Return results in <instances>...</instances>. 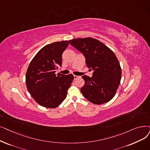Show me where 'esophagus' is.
<instances>
[{"instance_id":"1","label":"esophagus","mask_w":150,"mask_h":150,"mask_svg":"<svg viewBox=\"0 0 150 150\" xmlns=\"http://www.w3.org/2000/svg\"><path fill=\"white\" fill-rule=\"evenodd\" d=\"M80 76H78V75H74V79L76 80L77 79H79V78H80Z\"/></svg>"}]
</instances>
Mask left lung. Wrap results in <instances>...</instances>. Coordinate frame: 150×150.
Masks as SVG:
<instances>
[{"instance_id":"1","label":"left lung","mask_w":150,"mask_h":150,"mask_svg":"<svg viewBox=\"0 0 150 150\" xmlns=\"http://www.w3.org/2000/svg\"><path fill=\"white\" fill-rule=\"evenodd\" d=\"M69 42L83 54L87 67L94 70L92 77L82 76L84 80V85L81 88L82 94L97 105L112 100L121 79V68L113 51L92 37L75 38Z\"/></svg>"}]
</instances>
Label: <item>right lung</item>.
<instances>
[{
    "mask_svg": "<svg viewBox=\"0 0 150 150\" xmlns=\"http://www.w3.org/2000/svg\"><path fill=\"white\" fill-rule=\"evenodd\" d=\"M67 40L45 45L30 61L25 74L29 93L39 105L54 108L66 99L74 76L55 72L62 66V54L68 47Z\"/></svg>",
    "mask_w": 150,
    "mask_h": 150,
    "instance_id": "1",
    "label": "right lung"
}]
</instances>
